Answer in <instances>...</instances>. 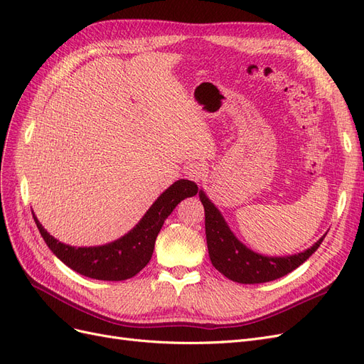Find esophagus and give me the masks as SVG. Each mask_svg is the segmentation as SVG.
<instances>
[{
	"label": "esophagus",
	"instance_id": "1",
	"mask_svg": "<svg viewBox=\"0 0 364 364\" xmlns=\"http://www.w3.org/2000/svg\"><path fill=\"white\" fill-rule=\"evenodd\" d=\"M186 176L197 183H200L206 178V167L202 162H191L186 167Z\"/></svg>",
	"mask_w": 364,
	"mask_h": 364
}]
</instances>
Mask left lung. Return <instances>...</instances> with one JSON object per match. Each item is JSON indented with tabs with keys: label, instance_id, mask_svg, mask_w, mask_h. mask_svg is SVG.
Listing matches in <instances>:
<instances>
[{
	"label": "left lung",
	"instance_id": "8db88e82",
	"mask_svg": "<svg viewBox=\"0 0 364 364\" xmlns=\"http://www.w3.org/2000/svg\"><path fill=\"white\" fill-rule=\"evenodd\" d=\"M199 197L205 208V232L209 258L220 273L234 282L261 284L285 277L310 258L326 235L318 238L311 247L294 255H261L241 243L234 235L222 213L209 200L203 190L199 191Z\"/></svg>",
	"mask_w": 364,
	"mask_h": 364
}]
</instances>
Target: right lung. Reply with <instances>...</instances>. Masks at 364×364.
<instances>
[{"label": "right lung", "instance_id": "obj_1", "mask_svg": "<svg viewBox=\"0 0 364 364\" xmlns=\"http://www.w3.org/2000/svg\"><path fill=\"white\" fill-rule=\"evenodd\" d=\"M199 191L194 182L179 179L170 185L127 234L103 246L74 247L50 235L33 213L39 232L50 250L65 266L98 281H124L147 266L159 230L173 209Z\"/></svg>", "mask_w": 364, "mask_h": 364}]
</instances>
